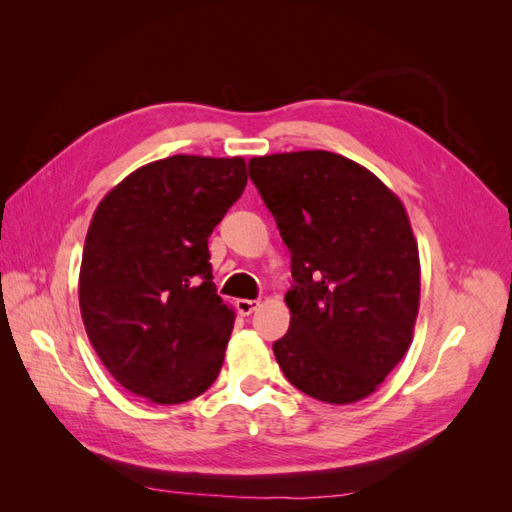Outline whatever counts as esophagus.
Segmentation results:
<instances>
[{
    "instance_id": "esophagus-1",
    "label": "esophagus",
    "mask_w": 512,
    "mask_h": 512,
    "mask_svg": "<svg viewBox=\"0 0 512 512\" xmlns=\"http://www.w3.org/2000/svg\"><path fill=\"white\" fill-rule=\"evenodd\" d=\"M258 305H260V303L254 301V299H237V303H235L237 312H239L241 316H250L252 312H256Z\"/></svg>"
}]
</instances>
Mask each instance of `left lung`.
<instances>
[{
    "instance_id": "8db88e82",
    "label": "left lung",
    "mask_w": 512,
    "mask_h": 512,
    "mask_svg": "<svg viewBox=\"0 0 512 512\" xmlns=\"http://www.w3.org/2000/svg\"><path fill=\"white\" fill-rule=\"evenodd\" d=\"M250 177L292 254L290 329L273 344L284 376L324 404L369 397L408 352L421 303L404 203L320 149L256 156Z\"/></svg>"
}]
</instances>
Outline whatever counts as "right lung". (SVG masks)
Returning <instances> with one entry per match:
<instances>
[{"label": "right lung", "mask_w": 512, "mask_h": 512, "mask_svg": "<svg viewBox=\"0 0 512 512\" xmlns=\"http://www.w3.org/2000/svg\"><path fill=\"white\" fill-rule=\"evenodd\" d=\"M245 183L241 156L179 153L136 168L91 218L85 331L108 374L151 404L190 401L220 374L235 309L215 294L207 241Z\"/></svg>", "instance_id": "1"}]
</instances>
